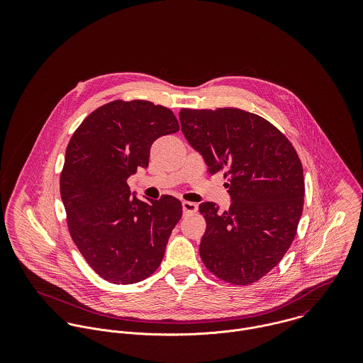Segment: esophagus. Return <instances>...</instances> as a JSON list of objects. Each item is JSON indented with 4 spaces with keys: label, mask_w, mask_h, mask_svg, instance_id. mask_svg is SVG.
<instances>
[{
    "label": "esophagus",
    "mask_w": 363,
    "mask_h": 363,
    "mask_svg": "<svg viewBox=\"0 0 363 363\" xmlns=\"http://www.w3.org/2000/svg\"><path fill=\"white\" fill-rule=\"evenodd\" d=\"M182 206H183V212L184 213H194L199 209V206L196 203H190V201H183Z\"/></svg>",
    "instance_id": "obj_1"
}]
</instances>
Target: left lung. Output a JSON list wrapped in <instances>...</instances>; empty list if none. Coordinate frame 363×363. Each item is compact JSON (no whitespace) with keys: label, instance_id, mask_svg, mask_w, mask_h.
Returning a JSON list of instances; mask_svg holds the SVG:
<instances>
[{"label":"left lung","instance_id":"obj_1","mask_svg":"<svg viewBox=\"0 0 363 363\" xmlns=\"http://www.w3.org/2000/svg\"><path fill=\"white\" fill-rule=\"evenodd\" d=\"M182 131L211 174L225 170L232 204H200L207 222L200 256L225 282L250 285L291 247L303 211L305 179L289 140L257 114L223 107L182 108Z\"/></svg>","mask_w":363,"mask_h":363}]
</instances>
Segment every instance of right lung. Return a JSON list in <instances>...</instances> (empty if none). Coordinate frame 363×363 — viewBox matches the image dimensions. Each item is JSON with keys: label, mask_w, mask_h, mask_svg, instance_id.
<instances>
[{"label": "right lung", "mask_w": 363, "mask_h": 363, "mask_svg": "<svg viewBox=\"0 0 363 363\" xmlns=\"http://www.w3.org/2000/svg\"><path fill=\"white\" fill-rule=\"evenodd\" d=\"M173 111L148 101H113L92 111L72 134L60 176L69 235L89 267L117 285L140 282L160 265L182 218V203H150L127 179L148 167L156 138L179 131Z\"/></svg>", "instance_id": "add662e5"}]
</instances>
